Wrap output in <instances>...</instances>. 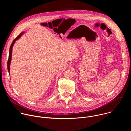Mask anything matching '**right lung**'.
Returning a JSON list of instances; mask_svg holds the SVG:
<instances>
[{"mask_svg":"<svg viewBox=\"0 0 131 131\" xmlns=\"http://www.w3.org/2000/svg\"><path fill=\"white\" fill-rule=\"evenodd\" d=\"M25 33L24 31L23 32H22L19 35H18L16 38L13 40V41L12 42L10 47V50H9V59H8V72H9V75H10V64H11V59H12V48H13V47L15 42V41L16 40H17L18 39L20 38L22 35L23 34H24Z\"/></svg>","mask_w":131,"mask_h":131,"instance_id":"right-lung-1","label":"right lung"}]
</instances>
